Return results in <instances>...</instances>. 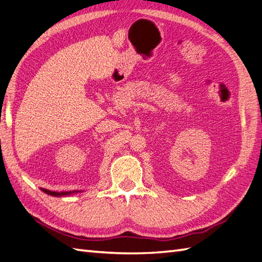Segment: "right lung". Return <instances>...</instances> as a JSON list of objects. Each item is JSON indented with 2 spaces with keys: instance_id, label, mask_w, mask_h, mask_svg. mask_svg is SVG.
<instances>
[{
  "instance_id": "right-lung-1",
  "label": "right lung",
  "mask_w": 262,
  "mask_h": 262,
  "mask_svg": "<svg viewBox=\"0 0 262 262\" xmlns=\"http://www.w3.org/2000/svg\"><path fill=\"white\" fill-rule=\"evenodd\" d=\"M42 190L45 192V193H48V195H51V196H54V197H62V196H70V195H72V193H75V192H78V191H76V190H74V191H62V192H57V191H51V190H48V189H44V188H42Z\"/></svg>"
}]
</instances>
